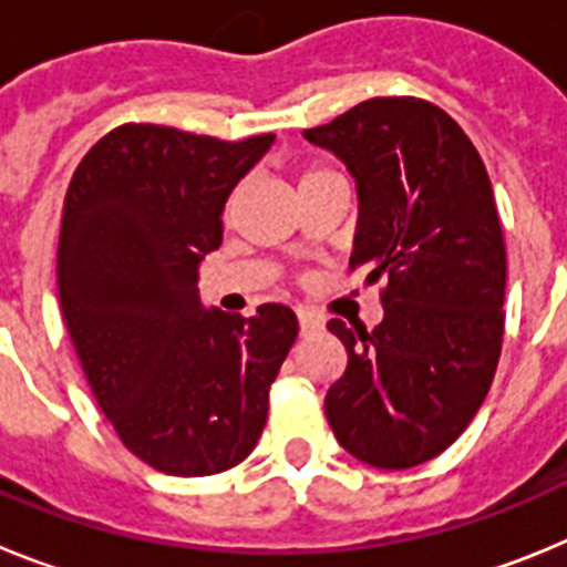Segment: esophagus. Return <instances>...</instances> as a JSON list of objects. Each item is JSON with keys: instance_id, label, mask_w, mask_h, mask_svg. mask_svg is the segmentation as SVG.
<instances>
[{"instance_id": "esophagus-1", "label": "esophagus", "mask_w": 567, "mask_h": 567, "mask_svg": "<svg viewBox=\"0 0 567 567\" xmlns=\"http://www.w3.org/2000/svg\"><path fill=\"white\" fill-rule=\"evenodd\" d=\"M320 327H323V323H320L318 315H312V312H298V329H300V334H312V332H318Z\"/></svg>"}]
</instances>
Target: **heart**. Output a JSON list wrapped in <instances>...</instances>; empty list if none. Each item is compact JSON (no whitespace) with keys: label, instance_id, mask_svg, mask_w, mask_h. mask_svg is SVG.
Returning a JSON list of instances; mask_svg holds the SVG:
<instances>
[{"label":"heart","instance_id":"b5f03b06","mask_svg":"<svg viewBox=\"0 0 567 567\" xmlns=\"http://www.w3.org/2000/svg\"><path fill=\"white\" fill-rule=\"evenodd\" d=\"M327 173H329V169H312V173H309L307 178H315V175H327Z\"/></svg>","mask_w":567,"mask_h":567}]
</instances>
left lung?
I'll use <instances>...</instances> for the list:
<instances>
[{
	"label": "left lung",
	"mask_w": 567,
	"mask_h": 567,
	"mask_svg": "<svg viewBox=\"0 0 567 567\" xmlns=\"http://www.w3.org/2000/svg\"><path fill=\"white\" fill-rule=\"evenodd\" d=\"M303 138L358 187L352 267L385 280L372 332L329 320L346 372L327 417L346 452L412 468L480 412L503 349L505 244L488 173L452 115L420 99H369Z\"/></svg>",
	"instance_id": "obj_1"
}]
</instances>
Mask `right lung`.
I'll return each instance as SVG.
<instances>
[{"label": "right lung", "mask_w": 567, "mask_h": 567, "mask_svg": "<svg viewBox=\"0 0 567 567\" xmlns=\"http://www.w3.org/2000/svg\"><path fill=\"white\" fill-rule=\"evenodd\" d=\"M272 144L124 124L84 155L64 198L59 300L84 378L130 452L173 477L249 457L298 338L289 307L240 318L198 292L227 198Z\"/></svg>", "instance_id": "1"}]
</instances>
